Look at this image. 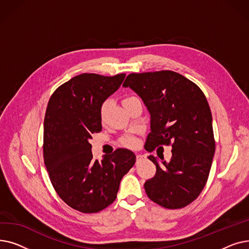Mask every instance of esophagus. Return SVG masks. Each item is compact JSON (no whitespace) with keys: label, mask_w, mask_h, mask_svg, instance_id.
<instances>
[{"label":"esophagus","mask_w":249,"mask_h":249,"mask_svg":"<svg viewBox=\"0 0 249 249\" xmlns=\"http://www.w3.org/2000/svg\"><path fill=\"white\" fill-rule=\"evenodd\" d=\"M145 158V156L144 155H142V154H136V160L137 161H139V160H143V159H144Z\"/></svg>","instance_id":"34e87169"}]
</instances>
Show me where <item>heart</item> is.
Returning a JSON list of instances; mask_svg holds the SVG:
<instances>
[{
    "label": "heart",
    "instance_id": "obj_1",
    "mask_svg": "<svg viewBox=\"0 0 249 249\" xmlns=\"http://www.w3.org/2000/svg\"><path fill=\"white\" fill-rule=\"evenodd\" d=\"M133 99H135V97H128V98H126V99L123 101V104L126 103V102H128V101H130V100H133ZM107 107H108V103H107V102L104 103V104L102 105V107H101V115H102V116H104L105 112H106ZM126 143H127L128 145H134V144H135V140H134V139H128V140L126 141Z\"/></svg>",
    "mask_w": 249,
    "mask_h": 249
}]
</instances>
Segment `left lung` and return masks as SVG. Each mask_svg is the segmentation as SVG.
Instances as JSON below:
<instances>
[{"mask_svg":"<svg viewBox=\"0 0 249 249\" xmlns=\"http://www.w3.org/2000/svg\"><path fill=\"white\" fill-rule=\"evenodd\" d=\"M123 87L133 89L150 114L145 149L173 147L168 162L148 156L156 174L145 181L146 195L166 209L186 207L203 191L215 153L212 114L204 93L172 71L130 73Z\"/></svg>","mask_w":249,"mask_h":249,"instance_id":"obj_1","label":"left lung"}]
</instances>
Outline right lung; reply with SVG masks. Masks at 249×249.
Returning <instances> with one entry per match:
<instances>
[{
  "label": "right lung",
  "mask_w": 249,
  "mask_h": 249,
  "mask_svg": "<svg viewBox=\"0 0 249 249\" xmlns=\"http://www.w3.org/2000/svg\"><path fill=\"white\" fill-rule=\"evenodd\" d=\"M126 74L76 75L55 89L44 118L43 155L51 184L74 210L96 213L111 205L122 178L136 160L118 148L94 160L89 139L100 132L101 107L120 88Z\"/></svg>",
  "instance_id": "add662e5"
}]
</instances>
